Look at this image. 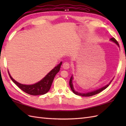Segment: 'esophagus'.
<instances>
[{
    "mask_svg": "<svg viewBox=\"0 0 126 126\" xmlns=\"http://www.w3.org/2000/svg\"><path fill=\"white\" fill-rule=\"evenodd\" d=\"M63 67L64 69H68L70 68V64L69 63L65 62L63 63Z\"/></svg>",
    "mask_w": 126,
    "mask_h": 126,
    "instance_id": "obj_1",
    "label": "esophagus"
}]
</instances>
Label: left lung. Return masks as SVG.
<instances>
[{"mask_svg": "<svg viewBox=\"0 0 126 126\" xmlns=\"http://www.w3.org/2000/svg\"><path fill=\"white\" fill-rule=\"evenodd\" d=\"M110 40H111V41L113 42V43H115L118 47H119V44H118V41L114 38H112L110 39ZM72 80H73V76H72V75L71 76V77L70 79V81H69V85H70V88L72 90V92H73L75 94H77V95H79V96H83V97H90V96H94V94H99L100 93L101 91H103L104 90H105V89H106L107 88L109 85L110 84V83L111 82L112 80H111V81H110L108 84H107V85H106L105 86L103 87L102 88H99L98 89H97L96 90H94V91H91V92H89V93H79V92H77V91H75V90L74 89V88L73 87V85H72Z\"/></svg>", "mask_w": 126, "mask_h": 126, "instance_id": "left-lung-1", "label": "left lung"}]
</instances>
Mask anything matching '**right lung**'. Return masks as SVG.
<instances>
[{
	"mask_svg": "<svg viewBox=\"0 0 126 126\" xmlns=\"http://www.w3.org/2000/svg\"><path fill=\"white\" fill-rule=\"evenodd\" d=\"M62 64V62H61L59 64L56 66L54 69H52L49 73L42 79L40 81L33 85H23L16 81L10 76L8 71L9 77L12 80V81L16 84L19 88L24 91L26 93L37 96V95L44 94H46L50 89L52 83L54 80V79L56 75L58 73L60 70L61 65Z\"/></svg>",
	"mask_w": 126,
	"mask_h": 126,
	"instance_id": "right-lung-1",
	"label": "right lung"
}]
</instances>
